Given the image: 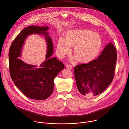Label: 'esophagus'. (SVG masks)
Listing matches in <instances>:
<instances>
[{
    "label": "esophagus",
    "instance_id": "1",
    "mask_svg": "<svg viewBox=\"0 0 129 129\" xmlns=\"http://www.w3.org/2000/svg\"><path fill=\"white\" fill-rule=\"evenodd\" d=\"M66 67L67 68H68L69 69H72V67L71 65H69V64H66Z\"/></svg>",
    "mask_w": 129,
    "mask_h": 129
}]
</instances>
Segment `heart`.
<instances>
[{"label": "heart", "instance_id": "heart-1", "mask_svg": "<svg viewBox=\"0 0 129 129\" xmlns=\"http://www.w3.org/2000/svg\"><path fill=\"white\" fill-rule=\"evenodd\" d=\"M103 44L100 35L87 29H78L67 31L65 39H59L57 46V54L63 58L70 51L73 52L78 60L86 63L93 60L99 54Z\"/></svg>", "mask_w": 129, "mask_h": 129}]
</instances>
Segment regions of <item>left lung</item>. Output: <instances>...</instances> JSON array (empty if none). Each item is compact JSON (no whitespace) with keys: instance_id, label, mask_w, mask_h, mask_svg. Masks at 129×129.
<instances>
[{"instance_id":"left-lung-1","label":"left lung","mask_w":129,"mask_h":129,"mask_svg":"<svg viewBox=\"0 0 129 129\" xmlns=\"http://www.w3.org/2000/svg\"><path fill=\"white\" fill-rule=\"evenodd\" d=\"M116 60L115 47L110 43L98 59L76 66L75 77L79 92L91 98L104 91L114 78Z\"/></svg>"}]
</instances>
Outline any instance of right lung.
I'll return each mask as SVG.
<instances>
[{"label":"right lung","instance_id":"obj_1","mask_svg":"<svg viewBox=\"0 0 129 129\" xmlns=\"http://www.w3.org/2000/svg\"><path fill=\"white\" fill-rule=\"evenodd\" d=\"M47 26L35 25L24 28L11 44L9 53V70L11 78L16 87L24 95L30 99L44 100L47 99L53 90V81L64 65L57 58H50L53 51L52 39L46 31ZM44 33L46 36L48 48L47 61L39 68L25 64L17 58L27 36L31 33Z\"/></svg>","mask_w":129,"mask_h":129}]
</instances>
